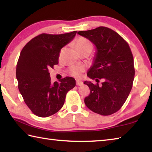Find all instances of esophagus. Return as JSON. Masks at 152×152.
<instances>
[{
  "mask_svg": "<svg viewBox=\"0 0 152 152\" xmlns=\"http://www.w3.org/2000/svg\"><path fill=\"white\" fill-rule=\"evenodd\" d=\"M83 84V82L82 81L80 80H76V85L77 86H82Z\"/></svg>",
  "mask_w": 152,
  "mask_h": 152,
  "instance_id": "obj_1",
  "label": "esophagus"
}]
</instances>
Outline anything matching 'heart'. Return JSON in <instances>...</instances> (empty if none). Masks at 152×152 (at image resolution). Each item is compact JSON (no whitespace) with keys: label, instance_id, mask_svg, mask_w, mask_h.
Listing matches in <instances>:
<instances>
[{"label":"heart","instance_id":"1","mask_svg":"<svg viewBox=\"0 0 152 152\" xmlns=\"http://www.w3.org/2000/svg\"><path fill=\"white\" fill-rule=\"evenodd\" d=\"M91 47L92 44L88 39L85 38L80 37L76 40V48L78 51L82 49ZM84 71V68L80 66H73L70 69V72L72 75L75 77H80L81 76L82 72Z\"/></svg>","mask_w":152,"mask_h":152}]
</instances>
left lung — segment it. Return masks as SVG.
I'll return each mask as SVG.
<instances>
[{"mask_svg": "<svg viewBox=\"0 0 152 152\" xmlns=\"http://www.w3.org/2000/svg\"><path fill=\"white\" fill-rule=\"evenodd\" d=\"M95 46L96 51L87 76L104 79L102 85L84 81L91 90L84 102L90 110L101 115H110L125 103L132 88L135 76L133 58L128 43L121 36L105 27L78 31Z\"/></svg>", "mask_w": 152, "mask_h": 152, "instance_id": "8db88e82", "label": "left lung"}]
</instances>
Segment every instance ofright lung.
<instances>
[{"instance_id":"obj_1","label":"right lung","mask_w":152,"mask_h":152,"mask_svg":"<svg viewBox=\"0 0 152 152\" xmlns=\"http://www.w3.org/2000/svg\"><path fill=\"white\" fill-rule=\"evenodd\" d=\"M76 31L60 35L42 33L23 48L17 64L18 88L33 114L51 116L63 107L67 92L76 86L72 77L51 83L48 69L58 64L61 49L72 41Z\"/></svg>"}]
</instances>
